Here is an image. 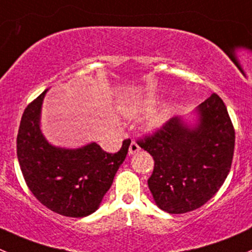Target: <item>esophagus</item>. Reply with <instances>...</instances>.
Instances as JSON below:
<instances>
[{"mask_svg": "<svg viewBox=\"0 0 252 252\" xmlns=\"http://www.w3.org/2000/svg\"><path fill=\"white\" fill-rule=\"evenodd\" d=\"M138 151H140V146H138L135 141H132L130 145V148H128V156H133L135 153H137Z\"/></svg>", "mask_w": 252, "mask_h": 252, "instance_id": "1", "label": "esophagus"}]
</instances>
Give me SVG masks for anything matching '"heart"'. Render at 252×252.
Instances as JSON below:
<instances>
[{"instance_id":"1","label":"heart","mask_w":252,"mask_h":252,"mask_svg":"<svg viewBox=\"0 0 252 252\" xmlns=\"http://www.w3.org/2000/svg\"><path fill=\"white\" fill-rule=\"evenodd\" d=\"M157 104L158 100L156 97H133V99L126 100L120 106V110L125 116L132 119V117H138L141 115L147 114L151 110H153V107ZM173 112L174 106L172 105H168L159 111L155 112L146 120V128L150 132L160 130L171 120Z\"/></svg>"}]
</instances>
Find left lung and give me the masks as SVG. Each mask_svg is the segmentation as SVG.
Segmentation results:
<instances>
[{
  "mask_svg": "<svg viewBox=\"0 0 252 252\" xmlns=\"http://www.w3.org/2000/svg\"><path fill=\"white\" fill-rule=\"evenodd\" d=\"M155 159L148 188L159 209L191 212L215 195L231 168L235 131L217 94L138 142Z\"/></svg>",
  "mask_w": 252,
  "mask_h": 252,
  "instance_id": "obj_1",
  "label": "left lung"
}]
</instances>
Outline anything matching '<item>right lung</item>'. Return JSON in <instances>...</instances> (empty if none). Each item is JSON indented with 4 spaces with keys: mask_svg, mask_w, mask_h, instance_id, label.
Segmentation results:
<instances>
[{
    "mask_svg": "<svg viewBox=\"0 0 252 252\" xmlns=\"http://www.w3.org/2000/svg\"><path fill=\"white\" fill-rule=\"evenodd\" d=\"M47 90L23 112L17 136V157L33 195L57 214L84 218L99 209L131 141L125 140L116 153H107L90 142L78 148L54 146L40 128Z\"/></svg>",
    "mask_w": 252,
    "mask_h": 252,
    "instance_id": "right-lung-1",
    "label": "right lung"
}]
</instances>
